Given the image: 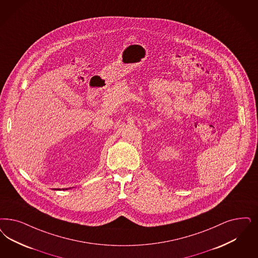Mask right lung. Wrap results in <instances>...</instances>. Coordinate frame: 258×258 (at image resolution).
Wrapping results in <instances>:
<instances>
[{
    "label": "right lung",
    "instance_id": "1",
    "mask_svg": "<svg viewBox=\"0 0 258 258\" xmlns=\"http://www.w3.org/2000/svg\"><path fill=\"white\" fill-rule=\"evenodd\" d=\"M64 189H68V188H62V190H64ZM60 190V189H59Z\"/></svg>",
    "mask_w": 258,
    "mask_h": 258
}]
</instances>
